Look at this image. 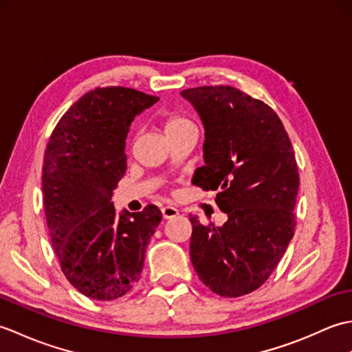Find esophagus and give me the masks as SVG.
I'll list each match as a JSON object with an SVG mask.
<instances>
[{
  "mask_svg": "<svg viewBox=\"0 0 352 352\" xmlns=\"http://www.w3.org/2000/svg\"><path fill=\"white\" fill-rule=\"evenodd\" d=\"M162 214H163V219H172V218H175V216H178V210L175 207L166 206L162 208Z\"/></svg>",
  "mask_w": 352,
  "mask_h": 352,
  "instance_id": "34e87169",
  "label": "esophagus"
}]
</instances>
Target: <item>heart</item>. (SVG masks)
<instances>
[{"label":"heart","instance_id":"heart-1","mask_svg":"<svg viewBox=\"0 0 352 352\" xmlns=\"http://www.w3.org/2000/svg\"><path fill=\"white\" fill-rule=\"evenodd\" d=\"M188 125H193L190 121H188L186 118L182 116H169L166 119V122H164V133H170L174 130H180L183 126H188Z\"/></svg>","mask_w":352,"mask_h":352}]
</instances>
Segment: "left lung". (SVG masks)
I'll return each mask as SVG.
<instances>
[{"label":"left lung","instance_id":"1","mask_svg":"<svg viewBox=\"0 0 352 352\" xmlns=\"http://www.w3.org/2000/svg\"><path fill=\"white\" fill-rule=\"evenodd\" d=\"M204 126V166L193 184L218 190L227 221L190 216V258L214 294L236 298L263 284L294 237L300 177L286 130L265 102L231 86L183 91Z\"/></svg>","mask_w":352,"mask_h":352}]
</instances>
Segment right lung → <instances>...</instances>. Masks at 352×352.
<instances>
[{
    "label": "right lung",
    "mask_w": 352,
    "mask_h": 352,
    "mask_svg": "<svg viewBox=\"0 0 352 352\" xmlns=\"http://www.w3.org/2000/svg\"><path fill=\"white\" fill-rule=\"evenodd\" d=\"M157 101L129 87H96L62 116L45 151L43 208L52 248L68 281L92 300H116L134 287L162 221L155 206L116 213L110 201L126 169L130 125Z\"/></svg>",
    "instance_id": "add662e5"
}]
</instances>
